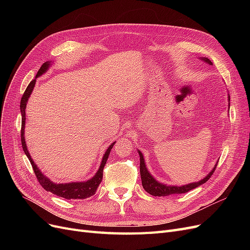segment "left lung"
<instances>
[{"instance_id": "8db88e82", "label": "left lung", "mask_w": 250, "mask_h": 250, "mask_svg": "<svg viewBox=\"0 0 250 250\" xmlns=\"http://www.w3.org/2000/svg\"><path fill=\"white\" fill-rule=\"evenodd\" d=\"M200 60L202 62H207L209 65H213L211 63L210 60L208 58L206 57H199ZM138 152L140 154V172H141V179H142V186L144 188V190H145L147 193H149L150 195L152 196H158V197H161V196H169L172 194H183V193H187L188 191L193 190V188H197L201 185H203L204 183H207V181L209 179V177L213 175V173L217 167V164L218 162L215 164L214 168L210 170V172L208 174V175L202 178L199 181H196V183H191V184H188V185H184V186H171V185H166L163 183H160V181L156 180L152 174L149 172V170L147 169V166H146V162H145V158H144L143 153L141 152L140 150H138Z\"/></svg>"}]
</instances>
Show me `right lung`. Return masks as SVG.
<instances>
[{
	"label": "right lung",
	"instance_id": "obj_1",
	"mask_svg": "<svg viewBox=\"0 0 250 250\" xmlns=\"http://www.w3.org/2000/svg\"><path fill=\"white\" fill-rule=\"evenodd\" d=\"M53 63V62H44L42 66L41 69L39 70L36 74V77L34 80H32L30 82V84L27 86L26 90L24 95L21 97V146L22 149H24V152L27 155V157L29 158L30 163H31L33 170L35 175L37 177V180L40 181V184L42 185V187L44 188V190L51 192L53 194H55L59 197H62L65 199H85L90 197V196H93L96 191L98 187L101 184L102 178H103V169H104V166L107 162V158L108 155L110 153V150L112 149L113 145H115L116 142H113L112 144H110L109 147L106 149V151L104 152V155L102 157V161L100 164V167L98 169V171L96 172L95 175L89 178L85 181H72V183H66V184H56L54 181H52L51 179H49L41 171V169H39L37 167L36 164L34 163V161L32 160L31 155H30L28 148H27V144L25 141V122H26V105L27 102L29 100V97L31 96L32 94V90L35 86V83H36V79L39 78L42 75H43L46 73L49 67L51 66V64Z\"/></svg>",
	"mask_w": 250,
	"mask_h": 250
}]
</instances>
